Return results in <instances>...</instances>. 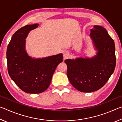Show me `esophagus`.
<instances>
[{
    "label": "esophagus",
    "mask_w": 122,
    "mask_h": 122,
    "mask_svg": "<svg viewBox=\"0 0 122 122\" xmlns=\"http://www.w3.org/2000/svg\"><path fill=\"white\" fill-rule=\"evenodd\" d=\"M69 54L68 52V51H64V53H63V57H64V58H65V59L67 58V57L69 56Z\"/></svg>",
    "instance_id": "obj_1"
}]
</instances>
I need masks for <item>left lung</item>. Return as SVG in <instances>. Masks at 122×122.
I'll use <instances>...</instances> for the list:
<instances>
[{"label": "left lung", "instance_id": "1", "mask_svg": "<svg viewBox=\"0 0 122 122\" xmlns=\"http://www.w3.org/2000/svg\"><path fill=\"white\" fill-rule=\"evenodd\" d=\"M90 36L97 51L92 58L79 57L67 59V76L71 83L77 90L91 92L105 85L114 71L116 66L114 41L104 27L95 25Z\"/></svg>", "mask_w": 122, "mask_h": 122}]
</instances>
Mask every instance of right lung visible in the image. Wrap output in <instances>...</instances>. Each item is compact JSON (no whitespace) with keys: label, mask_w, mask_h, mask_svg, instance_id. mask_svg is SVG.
I'll return each instance as SVG.
<instances>
[{"label":"right lung","mask_w":122,"mask_h":122,"mask_svg":"<svg viewBox=\"0 0 122 122\" xmlns=\"http://www.w3.org/2000/svg\"><path fill=\"white\" fill-rule=\"evenodd\" d=\"M38 24L27 25L16 31L8 45V72L12 80L27 93L39 94L48 88L57 66L62 62V54L42 59H33L25 50V39Z\"/></svg>","instance_id":"1"}]
</instances>
